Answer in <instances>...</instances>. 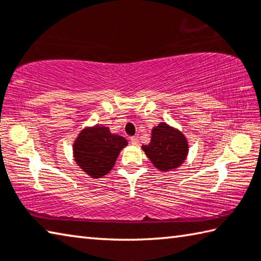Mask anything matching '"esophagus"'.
I'll return each mask as SVG.
<instances>
[{
    "label": "esophagus",
    "mask_w": 261,
    "mask_h": 261,
    "mask_svg": "<svg viewBox=\"0 0 261 261\" xmlns=\"http://www.w3.org/2000/svg\"><path fill=\"white\" fill-rule=\"evenodd\" d=\"M130 141H131V144H132V145H135V146H137V145L139 144V139H138V137H137V136H135V137H131V138H130Z\"/></svg>",
    "instance_id": "esophagus-1"
}]
</instances>
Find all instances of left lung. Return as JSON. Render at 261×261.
Returning <instances> with one entry per match:
<instances>
[{
	"label": "left lung",
	"instance_id": "left-lung-1",
	"mask_svg": "<svg viewBox=\"0 0 261 261\" xmlns=\"http://www.w3.org/2000/svg\"><path fill=\"white\" fill-rule=\"evenodd\" d=\"M153 166L161 171H170L185 161L189 144L182 132L165 122L152 129L151 143L141 146Z\"/></svg>",
	"mask_w": 261,
	"mask_h": 261
}]
</instances>
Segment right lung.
I'll use <instances>...</instances> for the list:
<instances>
[{
	"mask_svg": "<svg viewBox=\"0 0 261 261\" xmlns=\"http://www.w3.org/2000/svg\"><path fill=\"white\" fill-rule=\"evenodd\" d=\"M126 145L124 137L112 134L107 126H87L74 140L73 158L86 175L100 178L113 169L118 154Z\"/></svg>",
	"mask_w": 261,
	"mask_h": 261,
	"instance_id": "right-lung-1",
	"label": "right lung"
}]
</instances>
